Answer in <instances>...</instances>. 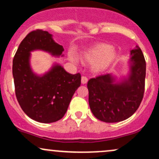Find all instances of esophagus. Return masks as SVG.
<instances>
[{"instance_id":"obj_1","label":"esophagus","mask_w":159,"mask_h":159,"mask_svg":"<svg viewBox=\"0 0 159 159\" xmlns=\"http://www.w3.org/2000/svg\"><path fill=\"white\" fill-rule=\"evenodd\" d=\"M88 81V78L87 77H85V76H82L81 77V83L83 84H84Z\"/></svg>"}]
</instances>
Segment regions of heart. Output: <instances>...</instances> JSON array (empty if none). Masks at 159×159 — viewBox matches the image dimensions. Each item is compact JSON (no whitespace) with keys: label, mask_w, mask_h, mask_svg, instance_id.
I'll use <instances>...</instances> for the list:
<instances>
[{"label":"heart","mask_w":159,"mask_h":159,"mask_svg":"<svg viewBox=\"0 0 159 159\" xmlns=\"http://www.w3.org/2000/svg\"><path fill=\"white\" fill-rule=\"evenodd\" d=\"M117 57L116 51L107 44H98L91 47L84 53L83 58L85 61L92 63L91 68L96 72H103L114 63ZM69 58L75 63H78V58L70 54Z\"/></svg>","instance_id":"heart-1"}]
</instances>
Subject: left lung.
I'll use <instances>...</instances> for the list:
<instances>
[{
	"label": "left lung",
	"instance_id": "8db88e82",
	"mask_svg": "<svg viewBox=\"0 0 159 159\" xmlns=\"http://www.w3.org/2000/svg\"><path fill=\"white\" fill-rule=\"evenodd\" d=\"M130 73L116 82L111 74L91 78L87 83L89 105L98 120L117 123L130 117L139 107L145 89L146 61L141 49L131 51Z\"/></svg>",
	"mask_w": 159,
	"mask_h": 159
}]
</instances>
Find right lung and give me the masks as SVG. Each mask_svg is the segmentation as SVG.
Listing matches in <instances>:
<instances>
[{
    "mask_svg": "<svg viewBox=\"0 0 159 159\" xmlns=\"http://www.w3.org/2000/svg\"><path fill=\"white\" fill-rule=\"evenodd\" d=\"M43 50L53 56L62 55L64 49L43 30L29 33L20 43L12 61L16 96L24 112L32 120L50 123L64 116L75 92L81 85V74H69L56 64L39 76L30 66V52ZM63 56V55H62Z\"/></svg>",
    "mask_w": 159,
    "mask_h": 159,
    "instance_id": "add662e5",
    "label": "right lung"
}]
</instances>
